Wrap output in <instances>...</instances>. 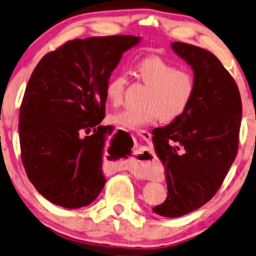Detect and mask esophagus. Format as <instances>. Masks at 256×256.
<instances>
[{
  "instance_id": "1",
  "label": "esophagus",
  "mask_w": 256,
  "mask_h": 256,
  "mask_svg": "<svg viewBox=\"0 0 256 256\" xmlns=\"http://www.w3.org/2000/svg\"><path fill=\"white\" fill-rule=\"evenodd\" d=\"M136 133H138V136H140L146 141L152 140V133H150L149 131H146V130H138ZM139 172L140 173H147V168H140Z\"/></svg>"
}]
</instances>
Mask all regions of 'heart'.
Segmentation results:
<instances>
[{"instance_id": "heart-1", "label": "heart", "mask_w": 256, "mask_h": 256, "mask_svg": "<svg viewBox=\"0 0 256 256\" xmlns=\"http://www.w3.org/2000/svg\"><path fill=\"white\" fill-rule=\"evenodd\" d=\"M136 72L148 86L141 108H126L112 115L115 124L128 128H140L155 123L158 118L173 122L189 108L196 92V80L192 72L178 68L176 64L160 56H152L136 64ZM126 76L123 72L112 75L106 84V98L112 106L123 104Z\"/></svg>"}]
</instances>
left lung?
Returning a JSON list of instances; mask_svg holds the SVG:
<instances>
[{"label":"left lung","instance_id":"left-lung-1","mask_svg":"<svg viewBox=\"0 0 256 256\" xmlns=\"http://www.w3.org/2000/svg\"><path fill=\"white\" fill-rule=\"evenodd\" d=\"M171 48L194 70L196 92L184 115L154 132L168 192L152 210L178 218L205 205L222 186L237 156L242 109L236 82L216 56L182 42Z\"/></svg>","mask_w":256,"mask_h":256}]
</instances>
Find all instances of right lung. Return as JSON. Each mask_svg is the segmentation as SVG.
I'll list each match as a JSON object with an SVG mask.
<instances>
[{"label": "right lung", "instance_id": "1", "mask_svg": "<svg viewBox=\"0 0 256 256\" xmlns=\"http://www.w3.org/2000/svg\"><path fill=\"white\" fill-rule=\"evenodd\" d=\"M140 38L112 35L68 40L40 60L19 114L22 160L30 181L64 208L86 206L106 184L102 126L106 84L123 52Z\"/></svg>", "mask_w": 256, "mask_h": 256}]
</instances>
